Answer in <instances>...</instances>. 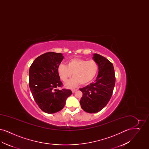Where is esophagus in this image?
I'll list each match as a JSON object with an SVG mask.
<instances>
[{
	"label": "esophagus",
	"instance_id": "1",
	"mask_svg": "<svg viewBox=\"0 0 149 149\" xmlns=\"http://www.w3.org/2000/svg\"><path fill=\"white\" fill-rule=\"evenodd\" d=\"M77 91H78V89H72V92L74 93L75 92Z\"/></svg>",
	"mask_w": 149,
	"mask_h": 149
}]
</instances>
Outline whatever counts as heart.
Wrapping results in <instances>:
<instances>
[{"mask_svg": "<svg viewBox=\"0 0 149 149\" xmlns=\"http://www.w3.org/2000/svg\"><path fill=\"white\" fill-rule=\"evenodd\" d=\"M98 64L93 60H85L75 58L68 61L66 66L60 64L57 68V73L64 82L73 75V78L65 83L68 88H75L80 83L82 85L88 84L96 77L98 72Z\"/></svg>", "mask_w": 149, "mask_h": 149, "instance_id": "obj_1", "label": "heart"}]
</instances>
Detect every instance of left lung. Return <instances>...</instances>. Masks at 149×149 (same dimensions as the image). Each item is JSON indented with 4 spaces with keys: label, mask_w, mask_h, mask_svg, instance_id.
Masks as SVG:
<instances>
[{
    "label": "left lung",
    "mask_w": 149,
    "mask_h": 149,
    "mask_svg": "<svg viewBox=\"0 0 149 149\" xmlns=\"http://www.w3.org/2000/svg\"><path fill=\"white\" fill-rule=\"evenodd\" d=\"M93 58L98 64V75L94 83L79 89L83 93L80 100L81 107L89 113L98 112L106 106L112 97L116 82L112 63L98 54H94Z\"/></svg>",
    "instance_id": "obj_1"
}]
</instances>
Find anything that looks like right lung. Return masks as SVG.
<instances>
[{
  "label": "right lung",
  "instance_id": "right-lung-1",
  "mask_svg": "<svg viewBox=\"0 0 149 149\" xmlns=\"http://www.w3.org/2000/svg\"><path fill=\"white\" fill-rule=\"evenodd\" d=\"M64 58L63 54L54 52L37 57L29 70V88L40 108L45 113H56L63 109L71 90L62 89L63 83L57 73V68Z\"/></svg>",
  "mask_w": 149,
  "mask_h": 149
}]
</instances>
